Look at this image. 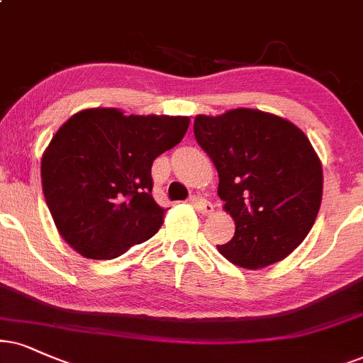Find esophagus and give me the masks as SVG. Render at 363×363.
<instances>
[{"mask_svg": "<svg viewBox=\"0 0 363 363\" xmlns=\"http://www.w3.org/2000/svg\"><path fill=\"white\" fill-rule=\"evenodd\" d=\"M191 203L196 206L197 211H199L201 214H206V216H208V214H213L214 206L211 204L208 199H204V197H192Z\"/></svg>", "mask_w": 363, "mask_h": 363, "instance_id": "esophagus-1", "label": "esophagus"}]
</instances>
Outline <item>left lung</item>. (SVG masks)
I'll return each mask as SVG.
<instances>
[{
    "label": "left lung",
    "mask_w": 363,
    "mask_h": 363,
    "mask_svg": "<svg viewBox=\"0 0 363 363\" xmlns=\"http://www.w3.org/2000/svg\"><path fill=\"white\" fill-rule=\"evenodd\" d=\"M194 137L219 176L218 196L235 236L218 251L236 266L278 263L303 242L318 216L323 171L300 127L258 108L196 116Z\"/></svg>",
    "instance_id": "8db88e82"
}]
</instances>
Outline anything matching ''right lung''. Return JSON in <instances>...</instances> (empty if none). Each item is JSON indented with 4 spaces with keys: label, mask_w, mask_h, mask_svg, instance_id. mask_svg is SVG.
Segmentation results:
<instances>
[{
    "label": "right lung",
    "mask_w": 363,
    "mask_h": 363,
    "mask_svg": "<svg viewBox=\"0 0 363 363\" xmlns=\"http://www.w3.org/2000/svg\"><path fill=\"white\" fill-rule=\"evenodd\" d=\"M189 122L95 107L58 128L41 155V186L60 236L77 253L112 259L159 231L167 209L150 194V167Z\"/></svg>",
    "instance_id": "obj_1"
}]
</instances>
